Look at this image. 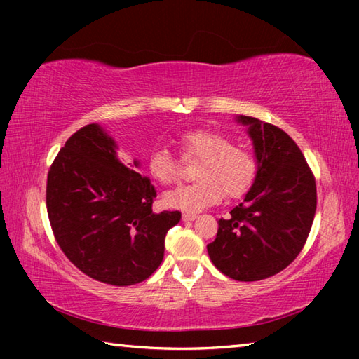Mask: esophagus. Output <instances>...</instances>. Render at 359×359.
I'll return each mask as SVG.
<instances>
[{
	"instance_id": "1",
	"label": "esophagus",
	"mask_w": 359,
	"mask_h": 359,
	"mask_svg": "<svg viewBox=\"0 0 359 359\" xmlns=\"http://www.w3.org/2000/svg\"><path fill=\"white\" fill-rule=\"evenodd\" d=\"M194 218H196V214H188V212L182 215V220L184 222H191V220H194Z\"/></svg>"
}]
</instances>
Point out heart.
<instances>
[{"label": "heart", "instance_id": "obj_1", "mask_svg": "<svg viewBox=\"0 0 359 359\" xmlns=\"http://www.w3.org/2000/svg\"><path fill=\"white\" fill-rule=\"evenodd\" d=\"M182 160L194 161L190 185L168 191L163 198L172 209L198 212L217 204L223 198H241L253 187L258 175V161L250 150L231 144L226 136L209 130L187 131L179 137ZM147 171L161 185L175 184L180 177V163L165 147H155L147 158Z\"/></svg>", "mask_w": 359, "mask_h": 359}]
</instances>
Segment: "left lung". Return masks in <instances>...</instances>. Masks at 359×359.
<instances>
[{"instance_id": "obj_1", "label": "left lung", "mask_w": 359, "mask_h": 359, "mask_svg": "<svg viewBox=\"0 0 359 359\" xmlns=\"http://www.w3.org/2000/svg\"><path fill=\"white\" fill-rule=\"evenodd\" d=\"M239 120L253 139L258 175L244 203L218 220L208 252L224 276L257 282L278 274L301 253L317 210V185L287 133L245 115Z\"/></svg>"}]
</instances>
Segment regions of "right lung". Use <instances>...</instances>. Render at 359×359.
Here are the masks:
<instances>
[{
  "label": "right lung",
  "mask_w": 359,
  "mask_h": 359,
  "mask_svg": "<svg viewBox=\"0 0 359 359\" xmlns=\"http://www.w3.org/2000/svg\"><path fill=\"white\" fill-rule=\"evenodd\" d=\"M155 198L147 175L125 166L95 123L66 141L47 174L46 205L57 244L85 276L114 287L141 283L161 264L168 231L182 214H154Z\"/></svg>",
  "instance_id": "add662e5"
}]
</instances>
